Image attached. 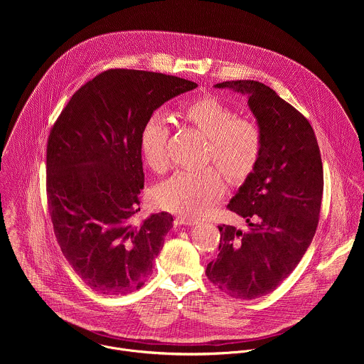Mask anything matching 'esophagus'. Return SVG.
Returning <instances> with one entry per match:
<instances>
[{"mask_svg": "<svg viewBox=\"0 0 364 364\" xmlns=\"http://www.w3.org/2000/svg\"><path fill=\"white\" fill-rule=\"evenodd\" d=\"M175 224H176V225H188V227H192V225H196L198 221H196V220H192V218H186V217H176V218H175Z\"/></svg>", "mask_w": 364, "mask_h": 364, "instance_id": "34e87169", "label": "esophagus"}]
</instances>
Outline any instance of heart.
<instances>
[{
	"mask_svg": "<svg viewBox=\"0 0 364 364\" xmlns=\"http://www.w3.org/2000/svg\"><path fill=\"white\" fill-rule=\"evenodd\" d=\"M181 114L208 137L206 156L230 181L242 182L254 172L262 151V136L252 122L237 119L227 105L214 97H202L185 105ZM169 130L166 113L156 110L146 119L140 132L143 161L158 173L169 165ZM223 192L221 172L208 166L199 171H178L156 186L154 200L159 208L195 218L208 213Z\"/></svg>",
	"mask_w": 364,
	"mask_h": 364,
	"instance_id": "heart-1",
	"label": "heart"
}]
</instances>
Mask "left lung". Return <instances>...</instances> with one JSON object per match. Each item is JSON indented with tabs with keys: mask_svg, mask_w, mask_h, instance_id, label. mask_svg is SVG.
<instances>
[{
	"mask_svg": "<svg viewBox=\"0 0 364 364\" xmlns=\"http://www.w3.org/2000/svg\"><path fill=\"white\" fill-rule=\"evenodd\" d=\"M214 87L248 98L262 151L254 172L228 203L248 228L218 227L220 254L206 274L231 297L252 300L289 277L310 247L323 191L322 161L309 120L272 88L251 80Z\"/></svg>",
	"mask_w": 364,
	"mask_h": 364,
	"instance_id": "obj_1",
	"label": "left lung"
}]
</instances>
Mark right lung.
Segmentation results:
<instances>
[{
  "label": "right lung",
  "mask_w": 364,
  "mask_h": 364,
  "mask_svg": "<svg viewBox=\"0 0 364 364\" xmlns=\"http://www.w3.org/2000/svg\"><path fill=\"white\" fill-rule=\"evenodd\" d=\"M196 82L140 70H109L81 87L53 126L48 200L61 252L95 291L144 284L173 225L161 211L134 223L144 186L140 132L161 105Z\"/></svg>",
  "instance_id": "obj_1"
}]
</instances>
